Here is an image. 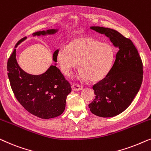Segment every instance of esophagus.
I'll list each match as a JSON object with an SVG mask.
<instances>
[{"mask_svg":"<svg viewBox=\"0 0 151 151\" xmlns=\"http://www.w3.org/2000/svg\"><path fill=\"white\" fill-rule=\"evenodd\" d=\"M72 90L73 91H80L83 90V87L77 84H73L72 85Z\"/></svg>","mask_w":151,"mask_h":151,"instance_id":"34e87169","label":"esophagus"}]
</instances>
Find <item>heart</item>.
<instances>
[{
    "mask_svg": "<svg viewBox=\"0 0 151 151\" xmlns=\"http://www.w3.org/2000/svg\"><path fill=\"white\" fill-rule=\"evenodd\" d=\"M57 60L61 71L71 76L78 66V78L96 83L108 75L114 58V50L107 42H101L90 37L72 40L67 47L61 46L57 52Z\"/></svg>",
    "mask_w": 151,
    "mask_h": 151,
    "instance_id": "b5f03b06",
    "label": "heart"
}]
</instances>
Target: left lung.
<instances>
[{
	"label": "left lung",
	"mask_w": 151,
	"mask_h": 151,
	"mask_svg": "<svg viewBox=\"0 0 151 151\" xmlns=\"http://www.w3.org/2000/svg\"><path fill=\"white\" fill-rule=\"evenodd\" d=\"M90 28L109 37L118 49L108 75L93 86L96 96L88 105L94 115L114 117L127 109L138 93L143 79V65L131 40L114 29L98 26Z\"/></svg>",
	"instance_id": "obj_1"
}]
</instances>
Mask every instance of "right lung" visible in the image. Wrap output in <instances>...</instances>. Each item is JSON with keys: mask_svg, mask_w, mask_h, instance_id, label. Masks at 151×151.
Listing matches in <instances>:
<instances>
[{"mask_svg": "<svg viewBox=\"0 0 151 151\" xmlns=\"http://www.w3.org/2000/svg\"><path fill=\"white\" fill-rule=\"evenodd\" d=\"M58 29L37 31L33 36L54 35ZM27 40L25 37L17 42L8 59V77L15 96L27 111L42 119L60 116L65 108L66 98L71 92V86L57 68V49L52 55L55 63L41 75L26 73L20 67L16 59V49L19 44Z\"/></svg>", "mask_w": 151, "mask_h": 151, "instance_id": "add662e5", "label": "right lung"}]
</instances>
